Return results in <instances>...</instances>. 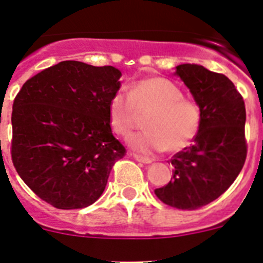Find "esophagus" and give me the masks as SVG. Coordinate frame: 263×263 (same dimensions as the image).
I'll return each mask as SVG.
<instances>
[{"label": "esophagus", "instance_id": "obj_1", "mask_svg": "<svg viewBox=\"0 0 263 263\" xmlns=\"http://www.w3.org/2000/svg\"><path fill=\"white\" fill-rule=\"evenodd\" d=\"M133 158L136 160H138V162H141V163H152L153 160L150 159V158H147V157H142V155H138V154H133Z\"/></svg>", "mask_w": 263, "mask_h": 263}]
</instances>
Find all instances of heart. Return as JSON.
Masks as SVG:
<instances>
[{
  "mask_svg": "<svg viewBox=\"0 0 263 263\" xmlns=\"http://www.w3.org/2000/svg\"><path fill=\"white\" fill-rule=\"evenodd\" d=\"M150 110L145 120L148 130L129 137L130 147L141 154L184 150L196 138L201 125V110L183 90L163 78L136 81L129 93L117 90L108 103L109 125L116 134L126 137L136 126L137 111Z\"/></svg>",
  "mask_w": 263,
  "mask_h": 263,
  "instance_id": "heart-1",
  "label": "heart"
}]
</instances>
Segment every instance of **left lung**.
Returning a JSON list of instances; mask_svg holds the SVG:
<instances>
[{
	"label": "left lung",
	"instance_id": "8db88e82",
	"mask_svg": "<svg viewBox=\"0 0 263 263\" xmlns=\"http://www.w3.org/2000/svg\"><path fill=\"white\" fill-rule=\"evenodd\" d=\"M175 73L200 108L201 125L192 145L173 157L171 180L155 195L167 205L194 211L224 194L242 170L248 153L245 103L222 73L197 64H180Z\"/></svg>",
	"mask_w": 263,
	"mask_h": 263
}]
</instances>
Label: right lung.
<instances>
[{"instance_id": "1", "label": "right lung", "mask_w": 263, "mask_h": 263, "mask_svg": "<svg viewBox=\"0 0 263 263\" xmlns=\"http://www.w3.org/2000/svg\"><path fill=\"white\" fill-rule=\"evenodd\" d=\"M121 72L66 60L22 85L11 111V160L34 194L58 210H79L103 195L126 155L113 136L108 103Z\"/></svg>"}]
</instances>
